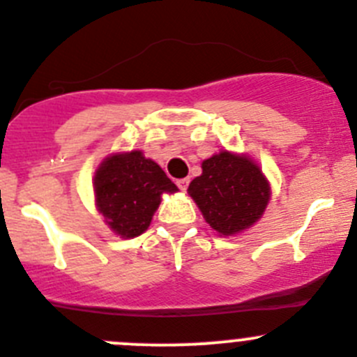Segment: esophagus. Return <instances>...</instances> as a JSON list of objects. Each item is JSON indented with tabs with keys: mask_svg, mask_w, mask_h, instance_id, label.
I'll use <instances>...</instances> for the list:
<instances>
[{
	"mask_svg": "<svg viewBox=\"0 0 357 357\" xmlns=\"http://www.w3.org/2000/svg\"><path fill=\"white\" fill-rule=\"evenodd\" d=\"M177 185L180 190H187V187H189V180L187 178H178L177 180Z\"/></svg>",
	"mask_w": 357,
	"mask_h": 357,
	"instance_id": "esophagus-1",
	"label": "esophagus"
}]
</instances>
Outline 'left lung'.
I'll return each mask as SVG.
<instances>
[{
  "label": "left lung",
  "instance_id": "1",
  "mask_svg": "<svg viewBox=\"0 0 357 357\" xmlns=\"http://www.w3.org/2000/svg\"><path fill=\"white\" fill-rule=\"evenodd\" d=\"M201 168L203 174L189 183L187 192L218 234H238L262 217L271 185L255 161L220 151Z\"/></svg>",
  "mask_w": 357,
  "mask_h": 357
}]
</instances>
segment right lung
Here are the masks:
<instances>
[{"mask_svg": "<svg viewBox=\"0 0 357 357\" xmlns=\"http://www.w3.org/2000/svg\"><path fill=\"white\" fill-rule=\"evenodd\" d=\"M95 203L112 232L121 238L140 236L153 220L165 192L177 185L142 151L105 158L93 177Z\"/></svg>", "mask_w": 357, "mask_h": 357, "instance_id": "obj_1", "label": "right lung"}]
</instances>
